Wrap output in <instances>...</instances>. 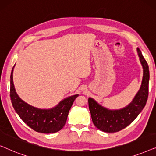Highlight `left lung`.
<instances>
[{
    "label": "left lung",
    "instance_id": "1",
    "mask_svg": "<svg viewBox=\"0 0 156 156\" xmlns=\"http://www.w3.org/2000/svg\"><path fill=\"white\" fill-rule=\"evenodd\" d=\"M138 56L144 68L141 87L133 101L126 107L120 110L111 111L102 107L91 98H89V108L91 119L97 129L107 133H114L125 129L135 120L146 106L148 97L149 69L146 59L140 49L138 48Z\"/></svg>",
    "mask_w": 156,
    "mask_h": 156
}]
</instances>
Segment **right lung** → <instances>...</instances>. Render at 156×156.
Here are the masks:
<instances>
[{
	"instance_id": "obj_1",
	"label": "right lung",
	"mask_w": 156,
	"mask_h": 156,
	"mask_svg": "<svg viewBox=\"0 0 156 156\" xmlns=\"http://www.w3.org/2000/svg\"><path fill=\"white\" fill-rule=\"evenodd\" d=\"M12 67L10 74V97L15 111L20 118L34 131L43 133L59 131L65 126L73 102L78 94L62 100L57 106L51 109H40L33 107L18 97L12 81Z\"/></svg>"
}]
</instances>
